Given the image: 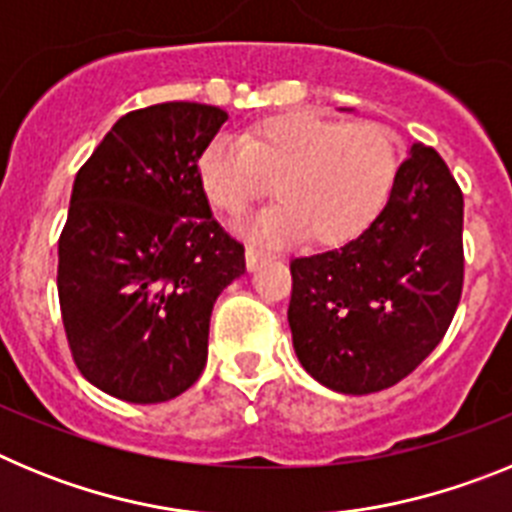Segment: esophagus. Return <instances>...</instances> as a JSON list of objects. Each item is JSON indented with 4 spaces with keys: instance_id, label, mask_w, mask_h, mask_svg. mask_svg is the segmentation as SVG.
<instances>
[{
    "instance_id": "1",
    "label": "esophagus",
    "mask_w": 512,
    "mask_h": 512,
    "mask_svg": "<svg viewBox=\"0 0 512 512\" xmlns=\"http://www.w3.org/2000/svg\"><path fill=\"white\" fill-rule=\"evenodd\" d=\"M264 259H266L264 251H259V248H253V246L246 248V266H248V271L259 269V266L264 264Z\"/></svg>"
}]
</instances>
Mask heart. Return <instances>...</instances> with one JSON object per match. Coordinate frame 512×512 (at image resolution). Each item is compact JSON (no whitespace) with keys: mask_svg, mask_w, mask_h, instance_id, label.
I'll list each match as a JSON object with an SVG mask.
<instances>
[{"mask_svg":"<svg viewBox=\"0 0 512 512\" xmlns=\"http://www.w3.org/2000/svg\"><path fill=\"white\" fill-rule=\"evenodd\" d=\"M400 169L395 138L379 122L287 112L256 122L243 140L217 135L197 158V179L217 212L238 217L271 194L282 202L241 225L266 246L310 238L338 246L379 217Z\"/></svg>","mask_w":512,"mask_h":512,"instance_id":"obj_1","label":"heart"}]
</instances>
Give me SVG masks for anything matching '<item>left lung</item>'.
Instances as JSON below:
<instances>
[{"mask_svg": "<svg viewBox=\"0 0 512 512\" xmlns=\"http://www.w3.org/2000/svg\"><path fill=\"white\" fill-rule=\"evenodd\" d=\"M461 228L464 197L449 166L413 143L364 233L289 264L287 318L305 372L343 395L408 377L454 320L464 284Z\"/></svg>", "mask_w": 512, "mask_h": 512, "instance_id": "left-lung-1", "label": "left lung"}]
</instances>
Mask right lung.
Segmentation results:
<instances>
[{
	"label": "right lung",
	"mask_w": 512,
	"mask_h": 512,
	"mask_svg": "<svg viewBox=\"0 0 512 512\" xmlns=\"http://www.w3.org/2000/svg\"><path fill=\"white\" fill-rule=\"evenodd\" d=\"M225 120L197 102L128 112L74 179L58 241L63 328L79 372L117 400L189 390L207 364L212 305L246 271L197 179Z\"/></svg>",
	"instance_id": "obj_1"
}]
</instances>
